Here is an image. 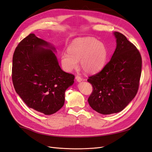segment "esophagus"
I'll use <instances>...</instances> for the list:
<instances>
[{
	"label": "esophagus",
	"mask_w": 152,
	"mask_h": 152,
	"mask_svg": "<svg viewBox=\"0 0 152 152\" xmlns=\"http://www.w3.org/2000/svg\"><path fill=\"white\" fill-rule=\"evenodd\" d=\"M75 79H76V80H77L78 82H81V81L83 80V79H82V78L81 77L78 76V75H77V76L75 77Z\"/></svg>",
	"instance_id": "obj_1"
}]
</instances>
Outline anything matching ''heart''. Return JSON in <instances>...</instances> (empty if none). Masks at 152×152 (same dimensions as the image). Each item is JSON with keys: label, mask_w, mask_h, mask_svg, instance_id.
Masks as SVG:
<instances>
[{"label": "heart", "mask_w": 152, "mask_h": 152, "mask_svg": "<svg viewBox=\"0 0 152 152\" xmlns=\"http://www.w3.org/2000/svg\"><path fill=\"white\" fill-rule=\"evenodd\" d=\"M69 53L61 55V63L64 70L71 72L78 66L87 73H95L104 66L107 50L104 45L93 37L80 38L75 40L68 48Z\"/></svg>", "instance_id": "1"}]
</instances>
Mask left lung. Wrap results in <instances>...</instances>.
Masks as SVG:
<instances>
[{"instance_id": "8db88e82", "label": "left lung", "mask_w": 152, "mask_h": 152, "mask_svg": "<svg viewBox=\"0 0 152 152\" xmlns=\"http://www.w3.org/2000/svg\"><path fill=\"white\" fill-rule=\"evenodd\" d=\"M117 48L99 72L87 79L93 86L88 98L91 107L109 115L121 112L135 97L139 89L142 59L135 45L120 32L114 33Z\"/></svg>"}]
</instances>
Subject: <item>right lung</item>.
<instances>
[{
  "label": "right lung",
  "instance_id": "right-lung-1",
  "mask_svg": "<svg viewBox=\"0 0 152 152\" xmlns=\"http://www.w3.org/2000/svg\"><path fill=\"white\" fill-rule=\"evenodd\" d=\"M45 40L30 34L18 44L12 57V80L18 94L29 108L45 115L58 112L75 75L63 71Z\"/></svg>",
  "mask_w": 152,
  "mask_h": 152
}]
</instances>
